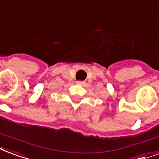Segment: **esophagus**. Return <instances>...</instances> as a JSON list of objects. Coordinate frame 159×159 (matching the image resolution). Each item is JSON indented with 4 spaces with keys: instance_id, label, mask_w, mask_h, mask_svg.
I'll return each instance as SVG.
<instances>
[{
    "instance_id": "1",
    "label": "esophagus",
    "mask_w": 159,
    "mask_h": 159,
    "mask_svg": "<svg viewBox=\"0 0 159 159\" xmlns=\"http://www.w3.org/2000/svg\"><path fill=\"white\" fill-rule=\"evenodd\" d=\"M76 83L79 84V85H84V84H85V82H83V81H77Z\"/></svg>"
}]
</instances>
